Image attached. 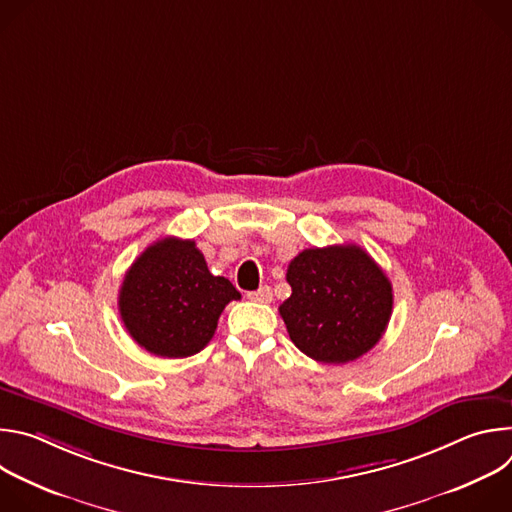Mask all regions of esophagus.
<instances>
[{
    "instance_id": "1",
    "label": "esophagus",
    "mask_w": 512,
    "mask_h": 512,
    "mask_svg": "<svg viewBox=\"0 0 512 512\" xmlns=\"http://www.w3.org/2000/svg\"><path fill=\"white\" fill-rule=\"evenodd\" d=\"M247 298H249L251 302L269 304V302H271V298H273V294H271V287H269V285H261L259 289H255V291H249Z\"/></svg>"
}]
</instances>
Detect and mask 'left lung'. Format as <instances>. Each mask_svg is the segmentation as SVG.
<instances>
[{
    "instance_id": "obj_1",
    "label": "left lung",
    "mask_w": 512,
    "mask_h": 512,
    "mask_svg": "<svg viewBox=\"0 0 512 512\" xmlns=\"http://www.w3.org/2000/svg\"><path fill=\"white\" fill-rule=\"evenodd\" d=\"M291 296L279 306L291 342L326 364L369 352L385 334L393 287L375 259L358 245L304 249L287 273Z\"/></svg>"
}]
</instances>
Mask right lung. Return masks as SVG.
Here are the masks:
<instances>
[{
    "mask_svg": "<svg viewBox=\"0 0 512 512\" xmlns=\"http://www.w3.org/2000/svg\"><path fill=\"white\" fill-rule=\"evenodd\" d=\"M241 300L235 285L212 275L194 241L164 237L127 269L119 314L129 336L148 352L184 358L214 336L225 306Z\"/></svg>",
    "mask_w": 512,
    "mask_h": 512,
    "instance_id": "right-lung-1",
    "label": "right lung"
}]
</instances>
